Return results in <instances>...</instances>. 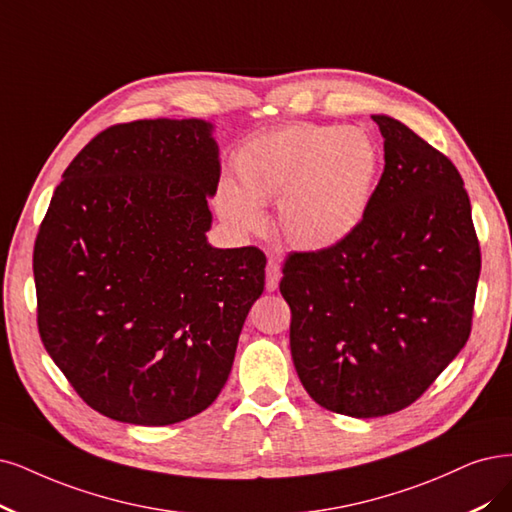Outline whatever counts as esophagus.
<instances>
[{"label": "esophagus", "instance_id": "1", "mask_svg": "<svg viewBox=\"0 0 512 512\" xmlns=\"http://www.w3.org/2000/svg\"><path fill=\"white\" fill-rule=\"evenodd\" d=\"M280 276H282V272H280L278 261H276V259H270V261H268V268H266V289H268L270 293L278 289Z\"/></svg>", "mask_w": 512, "mask_h": 512}]
</instances>
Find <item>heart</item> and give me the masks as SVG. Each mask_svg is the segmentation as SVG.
I'll use <instances>...</instances> for the list:
<instances>
[{
  "label": "heart",
  "instance_id": "heart-1",
  "mask_svg": "<svg viewBox=\"0 0 512 512\" xmlns=\"http://www.w3.org/2000/svg\"><path fill=\"white\" fill-rule=\"evenodd\" d=\"M234 181H221L217 211L238 232L266 221L261 206L278 202V227L301 251L348 240L367 217L382 154L363 128L289 124L244 141Z\"/></svg>",
  "mask_w": 512,
  "mask_h": 512
}]
</instances>
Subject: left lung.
Segmentation results:
<instances>
[{
    "label": "left lung",
    "mask_w": 512,
    "mask_h": 512,
    "mask_svg": "<svg viewBox=\"0 0 512 512\" xmlns=\"http://www.w3.org/2000/svg\"><path fill=\"white\" fill-rule=\"evenodd\" d=\"M371 118L386 164L365 221L331 249L291 253L280 280L301 384L350 418L420 399L468 342L481 272L458 168L403 122Z\"/></svg>",
    "instance_id": "8db88e82"
}]
</instances>
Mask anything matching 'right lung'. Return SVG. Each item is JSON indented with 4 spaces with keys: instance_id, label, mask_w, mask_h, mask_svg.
I'll list each match as a JSON object with an SVG mask.
<instances>
[{
    "instance_id": "1",
    "label": "right lung",
    "mask_w": 512,
    "mask_h": 512,
    "mask_svg": "<svg viewBox=\"0 0 512 512\" xmlns=\"http://www.w3.org/2000/svg\"><path fill=\"white\" fill-rule=\"evenodd\" d=\"M219 177L211 122L158 118L103 130L54 189L33 251L37 327L111 420L183 422L232 371L266 255L208 244Z\"/></svg>"
}]
</instances>
